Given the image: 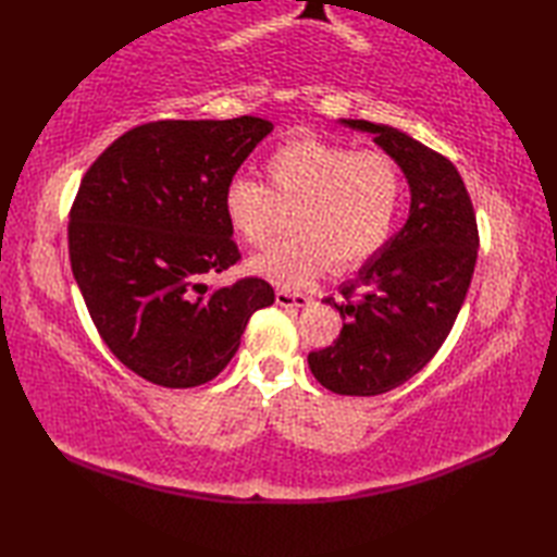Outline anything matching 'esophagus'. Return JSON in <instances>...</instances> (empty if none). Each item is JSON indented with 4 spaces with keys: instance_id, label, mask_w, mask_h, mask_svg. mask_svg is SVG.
I'll list each match as a JSON object with an SVG mask.
<instances>
[{
    "instance_id": "esophagus-1",
    "label": "esophagus",
    "mask_w": 557,
    "mask_h": 557,
    "mask_svg": "<svg viewBox=\"0 0 557 557\" xmlns=\"http://www.w3.org/2000/svg\"><path fill=\"white\" fill-rule=\"evenodd\" d=\"M275 301H277L280 306H285V309H304V306L311 304V297H306V294H297V292L277 289Z\"/></svg>"
}]
</instances>
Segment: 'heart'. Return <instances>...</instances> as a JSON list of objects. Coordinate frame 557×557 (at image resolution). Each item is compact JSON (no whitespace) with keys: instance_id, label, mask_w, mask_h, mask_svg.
Here are the masks:
<instances>
[{"instance_id":"heart-1","label":"heart","mask_w":557,"mask_h":557,"mask_svg":"<svg viewBox=\"0 0 557 557\" xmlns=\"http://www.w3.org/2000/svg\"><path fill=\"white\" fill-rule=\"evenodd\" d=\"M265 174L268 186L234 176L222 210L236 239L260 248L277 227L280 208H294V236L248 263L277 287H309L330 263L359 268L385 246L405 206V174L385 152L299 138L272 152Z\"/></svg>"}]
</instances>
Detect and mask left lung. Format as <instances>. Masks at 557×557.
I'll use <instances>...</instances> for the list:
<instances>
[{"label":"left lung","mask_w":557,"mask_h":557,"mask_svg":"<svg viewBox=\"0 0 557 557\" xmlns=\"http://www.w3.org/2000/svg\"><path fill=\"white\" fill-rule=\"evenodd\" d=\"M373 136L409 184L397 234L342 285L335 345L309 354L315 381L337 395H383L417 375L441 349L474 275L479 232L455 164L395 126L339 120Z\"/></svg>","instance_id":"8db88e82"}]
</instances>
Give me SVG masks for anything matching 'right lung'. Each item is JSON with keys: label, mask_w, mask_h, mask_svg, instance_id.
I'll list each match as a JSON object with an SVG mask.
<instances>
[{"label": "right lung", "mask_w": 557, "mask_h": 557, "mask_svg": "<svg viewBox=\"0 0 557 557\" xmlns=\"http://www.w3.org/2000/svg\"><path fill=\"white\" fill-rule=\"evenodd\" d=\"M272 132L260 116L152 122L90 164L69 218V258L92 323L126 369L162 387L212 381L258 309L260 277L210 289L239 260L222 196Z\"/></svg>", "instance_id": "1"}]
</instances>
